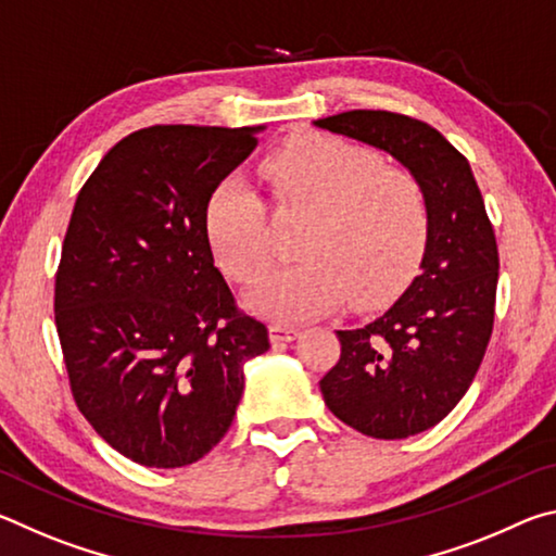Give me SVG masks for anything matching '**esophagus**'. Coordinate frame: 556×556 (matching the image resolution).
I'll return each instance as SVG.
<instances>
[{
  "label": "esophagus",
  "instance_id": "obj_1",
  "mask_svg": "<svg viewBox=\"0 0 556 556\" xmlns=\"http://www.w3.org/2000/svg\"><path fill=\"white\" fill-rule=\"evenodd\" d=\"M269 338H271V343H289V341H294V338H299V331L296 328H289V326H281V324H275V326H269Z\"/></svg>",
  "mask_w": 556,
  "mask_h": 556
}]
</instances>
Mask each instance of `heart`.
Returning a JSON list of instances; mask_svg holds the SVG:
<instances>
[{
    "mask_svg": "<svg viewBox=\"0 0 556 556\" xmlns=\"http://www.w3.org/2000/svg\"><path fill=\"white\" fill-rule=\"evenodd\" d=\"M260 176L281 215H304L296 265L265 275L267 211L238 178L213 188L205 235L215 260L248 291L252 312L279 324L324 316L351 299L368 306L404 287L425 250L429 205L409 168L382 164L370 147L296 135L267 154Z\"/></svg>",
    "mask_w": 556,
    "mask_h": 556,
    "instance_id": "obj_1",
    "label": "heart"
}]
</instances>
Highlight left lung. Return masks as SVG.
<instances>
[{
	"label": "left lung",
	"instance_id": "8db88e82",
	"mask_svg": "<svg viewBox=\"0 0 556 556\" xmlns=\"http://www.w3.org/2000/svg\"><path fill=\"white\" fill-rule=\"evenodd\" d=\"M314 127L390 154L419 178L429 228L419 275L380 318L336 331L326 407L365 437L407 439L439 425L473 382L493 333L497 244L470 164L427 122L351 110Z\"/></svg>",
	"mask_w": 556,
	"mask_h": 556
}]
</instances>
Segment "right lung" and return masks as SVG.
I'll return each mask as SVG.
<instances>
[{
    "mask_svg": "<svg viewBox=\"0 0 556 556\" xmlns=\"http://www.w3.org/2000/svg\"><path fill=\"white\" fill-rule=\"evenodd\" d=\"M265 127L156 125L80 188L55 275V328L75 404L122 456L195 464L230 429L267 326L213 265L205 205Z\"/></svg>",
    "mask_w": 556,
    "mask_h": 556,
    "instance_id": "add662e5",
    "label": "right lung"
}]
</instances>
